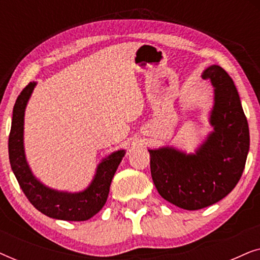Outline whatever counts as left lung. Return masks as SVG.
<instances>
[{"instance_id": "obj_1", "label": "left lung", "mask_w": 260, "mask_h": 260, "mask_svg": "<svg viewBox=\"0 0 260 260\" xmlns=\"http://www.w3.org/2000/svg\"><path fill=\"white\" fill-rule=\"evenodd\" d=\"M213 86V127L194 152L173 145L148 149L151 177L158 194L187 211L214 205L229 195L244 172L250 131L232 78L218 65L201 74Z\"/></svg>"}]
</instances>
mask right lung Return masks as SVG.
<instances>
[{
    "label": "right lung",
    "instance_id": "1",
    "mask_svg": "<svg viewBox=\"0 0 260 260\" xmlns=\"http://www.w3.org/2000/svg\"><path fill=\"white\" fill-rule=\"evenodd\" d=\"M37 83H29L17 97L13 109L8 141L10 167L28 200L39 212L65 221H85L104 207L110 184L126 150L119 149L101 159L91 182L83 190H58L42 183L31 172L24 151V113Z\"/></svg>",
    "mask_w": 260,
    "mask_h": 260
}]
</instances>
